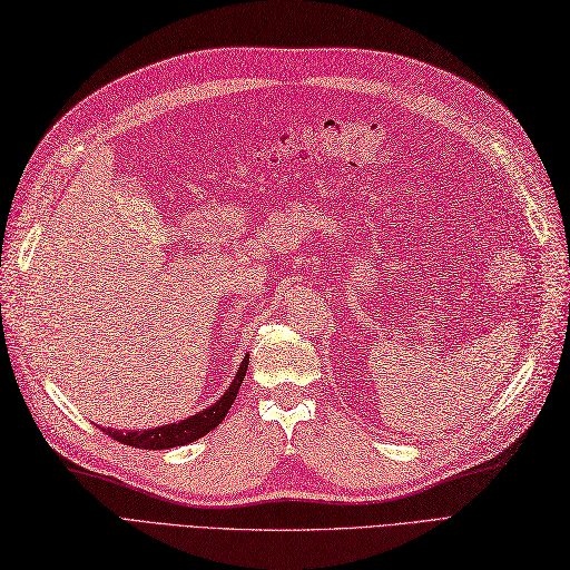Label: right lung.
I'll return each instance as SVG.
<instances>
[{"mask_svg":"<svg viewBox=\"0 0 570 570\" xmlns=\"http://www.w3.org/2000/svg\"><path fill=\"white\" fill-rule=\"evenodd\" d=\"M247 366H249V354L245 356L243 366H239L235 381L230 383L226 394H223L214 406L195 413V416H189V419H185L180 423H170V425L151 428V430H130V433H120V430L105 428V433L109 438H114L116 442H120V444L137 446V450H170V446H180V444H187V442H195V440L204 438L206 433H212V430L223 419H226V413L233 406L235 396L239 392V385H243V381H245Z\"/></svg>","mask_w":570,"mask_h":570,"instance_id":"1","label":"right lung"}]
</instances>
